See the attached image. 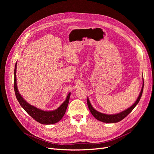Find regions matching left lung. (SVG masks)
I'll return each mask as SVG.
<instances>
[{
    "instance_id": "1",
    "label": "left lung",
    "mask_w": 154,
    "mask_h": 154,
    "mask_svg": "<svg viewBox=\"0 0 154 154\" xmlns=\"http://www.w3.org/2000/svg\"><path fill=\"white\" fill-rule=\"evenodd\" d=\"M142 79H143V85H142V89L139 94L138 98H137V99L136 100L135 103L130 107H128V109H125V110H124L122 112L118 113V114L109 115V114H103V113L98 112L92 106L89 99H88V98H87V105H88V109H89L92 116L96 119H97L98 120H100V121H101V122H103L105 123H116V122H120V120L124 119L125 117H127L129 114H130V113L132 111V110L135 107V106L137 104H138V103L141 98L142 92H143V78H142Z\"/></svg>"
}]
</instances>
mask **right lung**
Returning a JSON list of instances; mask_svg holds the SVG:
<instances>
[{"label": "right lung", "instance_id": "obj_1", "mask_svg": "<svg viewBox=\"0 0 154 154\" xmlns=\"http://www.w3.org/2000/svg\"><path fill=\"white\" fill-rule=\"evenodd\" d=\"M17 69V62L15 63V69H14V91L15 94L16 98H17L18 102H19L21 107L26 110L27 114L30 116L34 120H35L37 122L45 125H50L54 124L57 122H58L59 120L64 116L65 113L67 110L70 96V92L67 95V97L66 100H65L59 107L54 110H48L45 111L43 110L40 109L37 107H35L32 105L29 104L19 94L18 91V88L17 85V79H16V70Z\"/></svg>", "mask_w": 154, "mask_h": 154}]
</instances>
